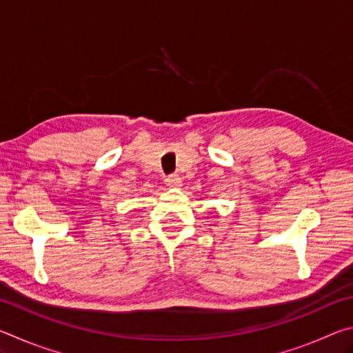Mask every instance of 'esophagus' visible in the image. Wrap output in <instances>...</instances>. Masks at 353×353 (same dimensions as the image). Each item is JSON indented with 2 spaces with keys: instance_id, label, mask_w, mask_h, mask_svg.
Instances as JSON below:
<instances>
[{
  "instance_id": "34e87169",
  "label": "esophagus",
  "mask_w": 353,
  "mask_h": 353,
  "mask_svg": "<svg viewBox=\"0 0 353 353\" xmlns=\"http://www.w3.org/2000/svg\"><path fill=\"white\" fill-rule=\"evenodd\" d=\"M165 183L168 185L170 188L181 187V177H179L177 174H170V176H166V179H165Z\"/></svg>"
}]
</instances>
